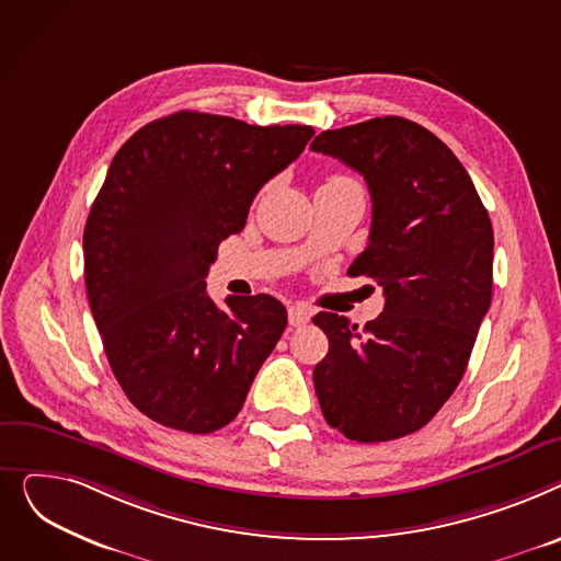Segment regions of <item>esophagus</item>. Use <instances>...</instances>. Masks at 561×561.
I'll list each match as a JSON object with an SVG mask.
<instances>
[{
  "label": "esophagus",
  "mask_w": 561,
  "mask_h": 561,
  "mask_svg": "<svg viewBox=\"0 0 561 561\" xmlns=\"http://www.w3.org/2000/svg\"><path fill=\"white\" fill-rule=\"evenodd\" d=\"M287 317H289L291 325H304L312 319V308L306 304H294L287 308Z\"/></svg>",
  "instance_id": "esophagus-1"
}]
</instances>
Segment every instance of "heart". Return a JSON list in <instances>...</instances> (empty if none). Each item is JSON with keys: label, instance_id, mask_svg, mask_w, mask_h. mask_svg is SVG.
Here are the masks:
<instances>
[{"label": "heart", "instance_id": "obj_1", "mask_svg": "<svg viewBox=\"0 0 561 561\" xmlns=\"http://www.w3.org/2000/svg\"><path fill=\"white\" fill-rule=\"evenodd\" d=\"M340 179H342V176H333V179H331V181H340Z\"/></svg>", "mask_w": 561, "mask_h": 561}]
</instances>
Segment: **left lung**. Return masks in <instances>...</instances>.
Masks as SVG:
<instances>
[{"label": "left lung", "mask_w": 561, "mask_h": 561, "mask_svg": "<svg viewBox=\"0 0 561 561\" xmlns=\"http://www.w3.org/2000/svg\"><path fill=\"white\" fill-rule=\"evenodd\" d=\"M312 151L340 158L371 192L369 244L351 265L385 308L365 328L335 312L314 391L328 425L362 444L421 431L462 380L491 306L493 228L462 162L405 117L323 130Z\"/></svg>", "instance_id": "1"}]
</instances>
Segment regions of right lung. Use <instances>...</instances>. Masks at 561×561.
Listing matches in <instances>:
<instances>
[{
  "label": "right lung",
  "mask_w": 561,
  "mask_h": 561,
  "mask_svg": "<svg viewBox=\"0 0 561 561\" xmlns=\"http://www.w3.org/2000/svg\"><path fill=\"white\" fill-rule=\"evenodd\" d=\"M312 136L306 124L179 111L115 153L83 230L85 291L119 387L156 423L219 431L280 340L287 312L274 296H228L219 310L204 278L257 190Z\"/></svg>",
  "instance_id": "1"
}]
</instances>
